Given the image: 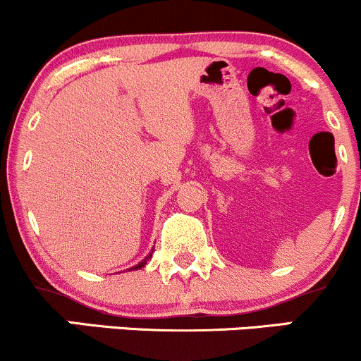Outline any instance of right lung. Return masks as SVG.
Returning a JSON list of instances; mask_svg holds the SVG:
<instances>
[{"mask_svg":"<svg viewBox=\"0 0 361 361\" xmlns=\"http://www.w3.org/2000/svg\"><path fill=\"white\" fill-rule=\"evenodd\" d=\"M153 249H155V247H153ZM153 249H152V252H149L148 256L143 259V261H141V262H137L136 266H133V268H131V269H128V271H133V269H141V268H145V264H147V262H148V259L152 257V254H153Z\"/></svg>","mask_w":361,"mask_h":361,"instance_id":"1","label":"right lung"}]
</instances>
